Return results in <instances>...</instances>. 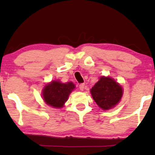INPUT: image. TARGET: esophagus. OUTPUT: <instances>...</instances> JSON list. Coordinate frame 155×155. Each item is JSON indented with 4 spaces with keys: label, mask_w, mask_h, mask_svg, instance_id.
<instances>
[{
    "label": "esophagus",
    "mask_w": 155,
    "mask_h": 155,
    "mask_svg": "<svg viewBox=\"0 0 155 155\" xmlns=\"http://www.w3.org/2000/svg\"><path fill=\"white\" fill-rule=\"evenodd\" d=\"M84 84H81L79 85V90H81V91H83L84 89Z\"/></svg>",
    "instance_id": "34e87169"
}]
</instances>
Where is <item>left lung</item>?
<instances>
[{
  "instance_id": "obj_1",
  "label": "left lung",
  "mask_w": 155,
  "mask_h": 155,
  "mask_svg": "<svg viewBox=\"0 0 155 155\" xmlns=\"http://www.w3.org/2000/svg\"><path fill=\"white\" fill-rule=\"evenodd\" d=\"M92 98L103 110L115 107L123 95L122 87L109 76H101L99 81L90 90Z\"/></svg>"
}]
</instances>
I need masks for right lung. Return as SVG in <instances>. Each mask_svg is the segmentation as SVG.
I'll return each instance as SVG.
<instances>
[{"instance_id":"obj_1","label":"right lung","mask_w":155,"mask_h":155,"mask_svg":"<svg viewBox=\"0 0 155 155\" xmlns=\"http://www.w3.org/2000/svg\"><path fill=\"white\" fill-rule=\"evenodd\" d=\"M74 88L75 85L73 82L61 83L59 81H52L44 87L42 96L47 105L57 108H62Z\"/></svg>"}]
</instances>
